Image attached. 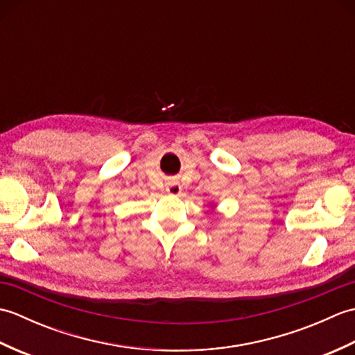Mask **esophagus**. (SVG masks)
<instances>
[{
  "instance_id": "esophagus-1",
  "label": "esophagus",
  "mask_w": 355,
  "mask_h": 355,
  "mask_svg": "<svg viewBox=\"0 0 355 355\" xmlns=\"http://www.w3.org/2000/svg\"><path fill=\"white\" fill-rule=\"evenodd\" d=\"M166 192L169 195H180V192H182V186H180L177 182H169L168 187H166Z\"/></svg>"
}]
</instances>
